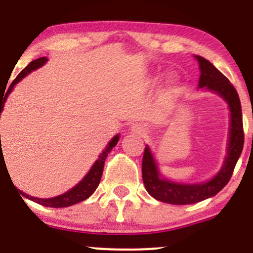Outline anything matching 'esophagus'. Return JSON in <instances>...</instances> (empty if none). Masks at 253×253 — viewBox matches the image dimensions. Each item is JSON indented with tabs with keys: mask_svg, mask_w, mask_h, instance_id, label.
<instances>
[{
	"mask_svg": "<svg viewBox=\"0 0 253 253\" xmlns=\"http://www.w3.org/2000/svg\"><path fill=\"white\" fill-rule=\"evenodd\" d=\"M131 129L132 131L134 132V133H137V134H139V136H145V134H147V131H145V128L144 127H142L141 125H138V124H136V125H133V126L131 127Z\"/></svg>",
	"mask_w": 253,
	"mask_h": 253,
	"instance_id": "obj_1",
	"label": "esophagus"
}]
</instances>
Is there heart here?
Here are the masks:
<instances>
[{
    "mask_svg": "<svg viewBox=\"0 0 253 253\" xmlns=\"http://www.w3.org/2000/svg\"><path fill=\"white\" fill-rule=\"evenodd\" d=\"M170 82H171V84H175V83H176V79L171 78V81H170Z\"/></svg>",
    "mask_w": 253,
    "mask_h": 253,
    "instance_id": "b5f03b06",
    "label": "heart"
}]
</instances>
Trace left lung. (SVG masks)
Masks as SVG:
<instances>
[{
  "mask_svg": "<svg viewBox=\"0 0 253 253\" xmlns=\"http://www.w3.org/2000/svg\"><path fill=\"white\" fill-rule=\"evenodd\" d=\"M196 58L198 60L201 70L198 86L215 91L229 104L230 134H229L228 155L220 171L211 180L205 183L185 185V183L172 182L167 178H163L158 171L157 164L149 148L145 147L142 160V177L145 190L155 200L170 205H193L215 196L219 191L225 187L231 178L244 148L241 103L236 89L229 82V79L220 71L216 70L208 60L202 56H196Z\"/></svg>",
  "mask_w": 253,
  "mask_h": 253,
  "instance_id": "left-lung-1",
  "label": "left lung"
}]
</instances>
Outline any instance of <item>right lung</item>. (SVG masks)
<instances>
[{"label":"right lung","instance_id":"add662e5","mask_svg":"<svg viewBox=\"0 0 253 253\" xmlns=\"http://www.w3.org/2000/svg\"><path fill=\"white\" fill-rule=\"evenodd\" d=\"M46 61H47L46 57H40V58H38V60L32 61V62H30L29 65H28L27 67H25L24 70H23L22 72L17 76V78L12 82V84L9 85V88H8V90H7L4 98H1V100H0V117H1L2 109H3L4 100L7 99V95L11 93V90L13 89V86L16 85L18 82L22 81V78H24L28 73H30L32 71H35L37 68L42 67V66L44 65ZM2 100H3L4 101L2 102ZM119 138H120V136L119 134H116V136L111 139L110 143H109L108 147L104 149V152L99 155L98 160L94 163V165L91 167V169L89 170L88 174L85 175V177H84L77 186H75L73 188H71L70 191H67V192L63 193V195H60V196H57V197H53V198H37V197H33V196H29V195H27V193L22 192L20 190H18V192H19L23 197L28 198V200L33 201V202H37L44 207H51V208H63V207H70V206L76 205V203L82 202V201L86 200V198L90 197V196L93 195L94 191H95L96 187L99 186L101 175H103L105 159L108 158V154L111 152L112 148L117 144ZM1 158H2V155H1Z\"/></svg>","mask_w":253,"mask_h":253}]
</instances>
